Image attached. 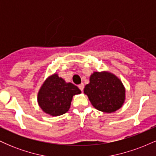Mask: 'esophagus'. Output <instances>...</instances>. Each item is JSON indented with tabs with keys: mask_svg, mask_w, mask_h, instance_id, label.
I'll use <instances>...</instances> for the list:
<instances>
[{
	"mask_svg": "<svg viewBox=\"0 0 156 156\" xmlns=\"http://www.w3.org/2000/svg\"><path fill=\"white\" fill-rule=\"evenodd\" d=\"M78 88L80 89V91H81V92H83V88H84V84L83 83L79 84V85H78Z\"/></svg>",
	"mask_w": 156,
	"mask_h": 156,
	"instance_id": "obj_1",
	"label": "esophagus"
}]
</instances>
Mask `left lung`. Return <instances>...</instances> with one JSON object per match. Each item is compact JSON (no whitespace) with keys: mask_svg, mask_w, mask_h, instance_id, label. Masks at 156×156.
I'll list each match as a JSON object with an SVG mask.
<instances>
[{"mask_svg":"<svg viewBox=\"0 0 156 156\" xmlns=\"http://www.w3.org/2000/svg\"><path fill=\"white\" fill-rule=\"evenodd\" d=\"M83 92L94 108L105 113L116 112L125 101L123 83L115 75L107 71L93 73Z\"/></svg>","mask_w":156,"mask_h":156,"instance_id":"left-lung-1","label":"left lung"}]
</instances>
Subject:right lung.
Listing matches in <instances>:
<instances>
[{"mask_svg": "<svg viewBox=\"0 0 156 156\" xmlns=\"http://www.w3.org/2000/svg\"><path fill=\"white\" fill-rule=\"evenodd\" d=\"M81 91L72 83H67L57 73L50 76L41 86L38 94V104L45 114L52 117L62 115L69 111L73 97Z\"/></svg>", "mask_w": 156, "mask_h": 156, "instance_id": "1", "label": "right lung"}]
</instances>
